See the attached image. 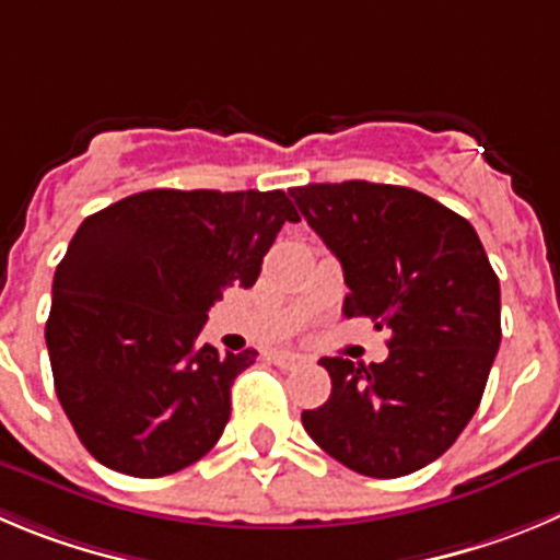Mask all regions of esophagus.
I'll return each mask as SVG.
<instances>
[{
	"label": "esophagus",
	"mask_w": 560,
	"mask_h": 560,
	"mask_svg": "<svg viewBox=\"0 0 560 560\" xmlns=\"http://www.w3.org/2000/svg\"><path fill=\"white\" fill-rule=\"evenodd\" d=\"M270 362H273L276 368H284V370H290V368H295L298 362H301V357H298V353L276 351V353H270Z\"/></svg>",
	"instance_id": "34e87169"
}]
</instances>
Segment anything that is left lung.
I'll return each instance as SVG.
<instances>
[{
    "label": "left lung",
    "instance_id": "1",
    "mask_svg": "<svg viewBox=\"0 0 560 560\" xmlns=\"http://www.w3.org/2000/svg\"><path fill=\"white\" fill-rule=\"evenodd\" d=\"M342 265L345 317L392 331L381 364L320 359L331 395L301 415L317 445L368 478L436 462L467 428L500 348V281L478 234L445 203L398 185L292 187Z\"/></svg>",
    "mask_w": 560,
    "mask_h": 560
}]
</instances>
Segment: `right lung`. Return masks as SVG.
<instances>
[{"label":"right lung","instance_id":"right-lung-1","mask_svg":"<svg viewBox=\"0 0 560 560\" xmlns=\"http://www.w3.org/2000/svg\"><path fill=\"white\" fill-rule=\"evenodd\" d=\"M284 221L281 190H145L85 218L55 270V392L96 462L162 478L207 456L256 351L198 342L209 306L254 287Z\"/></svg>","mask_w":560,"mask_h":560}]
</instances>
